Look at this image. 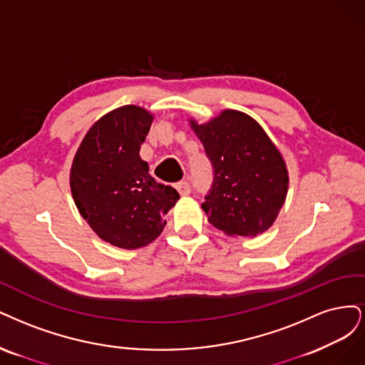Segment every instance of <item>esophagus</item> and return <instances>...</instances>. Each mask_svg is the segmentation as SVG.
<instances>
[{"instance_id":"34e87169","label":"esophagus","mask_w":365,"mask_h":365,"mask_svg":"<svg viewBox=\"0 0 365 365\" xmlns=\"http://www.w3.org/2000/svg\"><path fill=\"white\" fill-rule=\"evenodd\" d=\"M174 187L179 191L180 195H190L191 194V185L187 183V182H185V180L178 182V183L174 185Z\"/></svg>"}]
</instances>
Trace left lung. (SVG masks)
<instances>
[{
	"label": "left lung",
	"mask_w": 365,
	"mask_h": 365,
	"mask_svg": "<svg viewBox=\"0 0 365 365\" xmlns=\"http://www.w3.org/2000/svg\"><path fill=\"white\" fill-rule=\"evenodd\" d=\"M190 123L214 168L202 203L210 225L232 237H256L272 227L285 203L288 171L264 128L229 109L206 124Z\"/></svg>",
	"instance_id": "obj_1"
}]
</instances>
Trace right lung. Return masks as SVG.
I'll return each instance as SVG.
<instances>
[{"label": "right lung", "mask_w": 365, "mask_h": 365, "mask_svg": "<svg viewBox=\"0 0 365 365\" xmlns=\"http://www.w3.org/2000/svg\"><path fill=\"white\" fill-rule=\"evenodd\" d=\"M153 115L123 106L93 124L76 153L69 185L80 215L98 237L120 249L155 241L163 220L180 198L173 186L158 183L139 150Z\"/></svg>", "instance_id": "right-lung-1"}]
</instances>
